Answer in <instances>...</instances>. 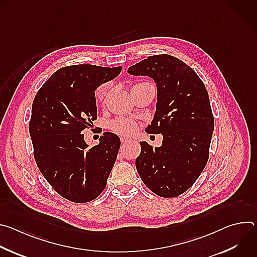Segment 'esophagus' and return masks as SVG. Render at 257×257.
Instances as JSON below:
<instances>
[{
  "label": "esophagus",
  "instance_id": "obj_1",
  "mask_svg": "<svg viewBox=\"0 0 257 257\" xmlns=\"http://www.w3.org/2000/svg\"><path fill=\"white\" fill-rule=\"evenodd\" d=\"M129 141H130L129 138H127V137H125V136H122V137H121V142H122V143H127V142H129Z\"/></svg>",
  "mask_w": 257,
  "mask_h": 257
}]
</instances>
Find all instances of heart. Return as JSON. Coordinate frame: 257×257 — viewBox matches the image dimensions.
Segmentation results:
<instances>
[{
    "label": "heart",
    "mask_w": 257,
    "mask_h": 257,
    "mask_svg": "<svg viewBox=\"0 0 257 257\" xmlns=\"http://www.w3.org/2000/svg\"><path fill=\"white\" fill-rule=\"evenodd\" d=\"M109 84L108 83H102L100 84L96 89H95V98L97 100H101L103 99V97L105 96L107 90H108ZM111 130L121 136H131L133 135L136 131H137V124L136 122H134L133 120L130 119H126V118H118L116 120H114L111 123V126H109Z\"/></svg>",
    "instance_id": "obj_1"
}]
</instances>
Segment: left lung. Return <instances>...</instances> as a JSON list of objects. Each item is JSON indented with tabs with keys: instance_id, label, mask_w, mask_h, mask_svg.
Returning a JSON list of instances; mask_svg holds the SVG:
<instances>
[{
	"instance_id": "obj_1",
	"label": "left lung",
	"mask_w": 257,
	"mask_h": 257,
	"mask_svg": "<svg viewBox=\"0 0 257 257\" xmlns=\"http://www.w3.org/2000/svg\"><path fill=\"white\" fill-rule=\"evenodd\" d=\"M128 73L156 81L157 111L145 131L164 136L160 148L140 142L137 172L155 194L176 197L194 184L208 161L214 120L207 90L190 66L166 54L140 61Z\"/></svg>"
}]
</instances>
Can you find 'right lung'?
Wrapping results in <instances>:
<instances>
[{"label":"right lung","mask_w":257,"mask_h":257,"mask_svg":"<svg viewBox=\"0 0 257 257\" xmlns=\"http://www.w3.org/2000/svg\"><path fill=\"white\" fill-rule=\"evenodd\" d=\"M121 71V66L63 67L33 99L29 134L35 163L55 191L72 202L95 199L116 162L121 144L116 134L104 132L88 149L82 131L97 118L95 88Z\"/></svg>","instance_id":"obj_1"}]
</instances>
